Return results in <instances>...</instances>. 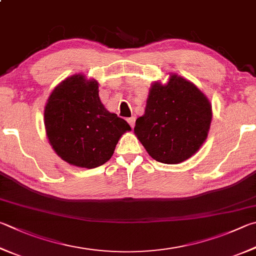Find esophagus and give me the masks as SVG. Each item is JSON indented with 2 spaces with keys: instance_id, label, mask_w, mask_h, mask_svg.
Segmentation results:
<instances>
[{
  "instance_id": "esophagus-1",
  "label": "esophagus",
  "mask_w": 256,
  "mask_h": 256,
  "mask_svg": "<svg viewBox=\"0 0 256 256\" xmlns=\"http://www.w3.org/2000/svg\"><path fill=\"white\" fill-rule=\"evenodd\" d=\"M128 122L130 125H131V128H134V125H136V118H134V116H132V118H128Z\"/></svg>"
}]
</instances>
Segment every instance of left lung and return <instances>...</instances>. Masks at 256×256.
<instances>
[{"label":"left lung","mask_w":256,"mask_h":256,"mask_svg":"<svg viewBox=\"0 0 256 256\" xmlns=\"http://www.w3.org/2000/svg\"><path fill=\"white\" fill-rule=\"evenodd\" d=\"M212 104L199 88L171 74L162 85L154 82L148 90L144 114L134 133L153 159L176 164L196 153L208 136Z\"/></svg>","instance_id":"1"}]
</instances>
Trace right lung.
Segmentation results:
<instances>
[{"label": "right lung", "instance_id": "obj_1", "mask_svg": "<svg viewBox=\"0 0 256 256\" xmlns=\"http://www.w3.org/2000/svg\"><path fill=\"white\" fill-rule=\"evenodd\" d=\"M44 126L54 152L69 164L92 169L108 162L131 128L102 104L98 82L82 74L56 86L44 108Z\"/></svg>", "mask_w": 256, "mask_h": 256}]
</instances>
